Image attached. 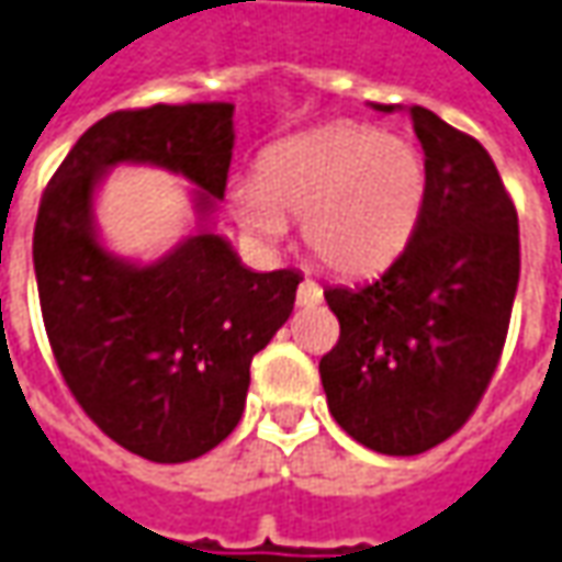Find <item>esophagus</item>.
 I'll return each instance as SVG.
<instances>
[{"label":"esophagus","instance_id":"obj_1","mask_svg":"<svg viewBox=\"0 0 562 562\" xmlns=\"http://www.w3.org/2000/svg\"><path fill=\"white\" fill-rule=\"evenodd\" d=\"M323 301V289L313 280H304L297 285V304L301 307H311V304H319Z\"/></svg>","mask_w":562,"mask_h":562}]
</instances>
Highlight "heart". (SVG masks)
I'll return each instance as SVG.
<instances>
[{
    "mask_svg": "<svg viewBox=\"0 0 562 562\" xmlns=\"http://www.w3.org/2000/svg\"><path fill=\"white\" fill-rule=\"evenodd\" d=\"M427 159L406 137L335 122L270 144L255 184L231 190L239 227L277 243L285 217H301L304 249L345 277L391 267L418 231L427 205Z\"/></svg>",
    "mask_w": 562,
    "mask_h": 562,
    "instance_id": "b5f03b06",
    "label": "heart"
}]
</instances>
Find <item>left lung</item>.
Wrapping results in <instances>:
<instances>
[{"mask_svg":"<svg viewBox=\"0 0 562 562\" xmlns=\"http://www.w3.org/2000/svg\"><path fill=\"white\" fill-rule=\"evenodd\" d=\"M409 116L427 159L425 217L378 280L326 289L341 338L319 360L331 418L381 456H422L471 418L520 282L517 209L490 153L425 106Z\"/></svg>","mask_w":562,"mask_h":562,"instance_id":"left-lung-1","label":"left lung"}]
</instances>
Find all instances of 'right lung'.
<instances>
[{
  "label": "right lung",
  "mask_w": 562,
  "mask_h": 562,
  "mask_svg": "<svg viewBox=\"0 0 562 562\" xmlns=\"http://www.w3.org/2000/svg\"><path fill=\"white\" fill-rule=\"evenodd\" d=\"M233 137L224 101L110 113L72 144L40 202L33 267L57 369L110 440L159 464L231 437L251 357L295 307L297 270L258 273L215 231ZM116 165H156L194 187L198 227L156 262L100 239L93 200Z\"/></svg>",
  "instance_id": "obj_1"
}]
</instances>
